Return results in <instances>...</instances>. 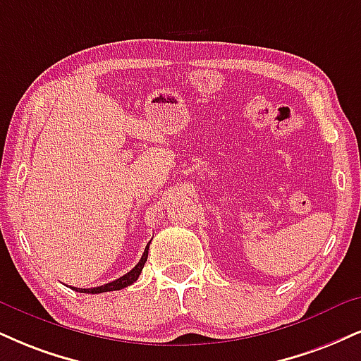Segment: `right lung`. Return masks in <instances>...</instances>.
<instances>
[{
    "instance_id": "1",
    "label": "right lung",
    "mask_w": 361,
    "mask_h": 361,
    "mask_svg": "<svg viewBox=\"0 0 361 361\" xmlns=\"http://www.w3.org/2000/svg\"><path fill=\"white\" fill-rule=\"evenodd\" d=\"M149 244L151 242H147L146 249H145V254H142V257L139 262L134 266L131 271L128 272V274H124L123 277H119V279L112 281V282H107V284L104 286H99V288H90V289H80V288H72L73 290H77V293H87V294H101V293H107V290H119V289H124L128 288V286H131L133 282L137 281L139 274H141L142 267H145L146 264V259H147V250H149Z\"/></svg>"
}]
</instances>
